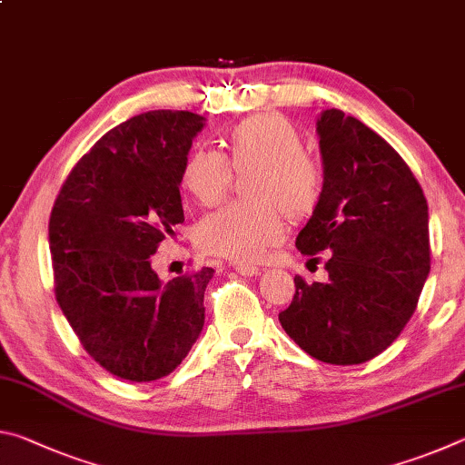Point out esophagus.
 <instances>
[{
    "instance_id": "obj_1",
    "label": "esophagus",
    "mask_w": 465,
    "mask_h": 465,
    "mask_svg": "<svg viewBox=\"0 0 465 465\" xmlns=\"http://www.w3.org/2000/svg\"><path fill=\"white\" fill-rule=\"evenodd\" d=\"M235 272L238 274H242V277H256L258 272H261V269H258V266H254V264H235Z\"/></svg>"
}]
</instances>
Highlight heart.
Masks as SVG:
<instances>
[{"label": "heart", "instance_id": "1", "mask_svg": "<svg viewBox=\"0 0 465 465\" xmlns=\"http://www.w3.org/2000/svg\"><path fill=\"white\" fill-rule=\"evenodd\" d=\"M230 160L209 147L186 155L180 183L196 203L213 207L223 199L235 172L254 170L243 188L250 201L232 203L203 217L196 243L209 254L233 262H254L285 233V213L302 222L318 207L322 172L303 152L299 129L282 114H258L242 121L227 137Z\"/></svg>", "mask_w": 465, "mask_h": 465}]
</instances>
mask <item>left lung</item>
<instances>
[{
    "label": "left lung",
    "instance_id": "8db88e82",
    "mask_svg": "<svg viewBox=\"0 0 465 465\" xmlns=\"http://www.w3.org/2000/svg\"><path fill=\"white\" fill-rule=\"evenodd\" d=\"M324 184L299 232L302 254L326 252L328 281L295 277L281 326L322 363L359 365L402 332L430 271L429 207L388 141L342 110L316 123Z\"/></svg>",
    "mask_w": 465,
    "mask_h": 465
}]
</instances>
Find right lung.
Wrapping results in <instances>:
<instances>
[{
	"mask_svg": "<svg viewBox=\"0 0 465 465\" xmlns=\"http://www.w3.org/2000/svg\"><path fill=\"white\" fill-rule=\"evenodd\" d=\"M204 119L152 110L116 124L63 183L49 219L54 297L88 355L127 381L183 363L204 324L203 266L162 282L160 243L184 222L180 172Z\"/></svg>",
	"mask_w": 465,
	"mask_h": 465,
	"instance_id": "obj_1",
	"label": "right lung"
}]
</instances>
